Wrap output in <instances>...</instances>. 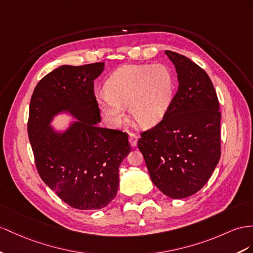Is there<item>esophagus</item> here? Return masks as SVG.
<instances>
[{"label":"esophagus","instance_id":"esophagus-1","mask_svg":"<svg viewBox=\"0 0 253 253\" xmlns=\"http://www.w3.org/2000/svg\"><path fill=\"white\" fill-rule=\"evenodd\" d=\"M129 144L131 147H135L138 144V137L134 133H129Z\"/></svg>","mask_w":253,"mask_h":253}]
</instances>
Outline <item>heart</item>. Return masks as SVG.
<instances>
[{
	"instance_id": "1",
	"label": "heart",
	"mask_w": 253,
	"mask_h": 253,
	"mask_svg": "<svg viewBox=\"0 0 253 253\" xmlns=\"http://www.w3.org/2000/svg\"><path fill=\"white\" fill-rule=\"evenodd\" d=\"M106 94L96 96L97 105L110 124L120 126L128 107L141 128H152L164 119L174 95V78L163 64L124 65L109 77Z\"/></svg>"
}]
</instances>
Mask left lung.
<instances>
[{
	"mask_svg": "<svg viewBox=\"0 0 253 253\" xmlns=\"http://www.w3.org/2000/svg\"><path fill=\"white\" fill-rule=\"evenodd\" d=\"M178 88L163 121L141 133L138 147L152 182L171 199L188 198L207 183L220 159L219 101L205 71L166 50Z\"/></svg>",
	"mask_w": 253,
	"mask_h": 253,
	"instance_id": "left-lung-1",
	"label": "left lung"
}]
</instances>
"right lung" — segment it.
Here are the masks:
<instances>
[{
    "mask_svg": "<svg viewBox=\"0 0 253 253\" xmlns=\"http://www.w3.org/2000/svg\"><path fill=\"white\" fill-rule=\"evenodd\" d=\"M105 63L63 65L38 82L30 102L29 139L43 183L77 210H100L118 193L119 168L130 153L128 135L98 126L94 80ZM59 115L75 119L64 128Z\"/></svg>",
    "mask_w": 253,
    "mask_h": 253,
    "instance_id": "right-lung-1",
    "label": "right lung"
}]
</instances>
